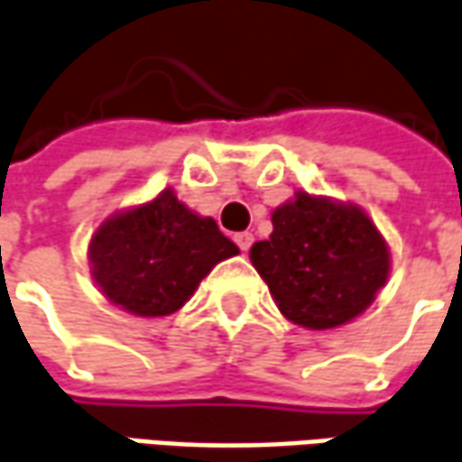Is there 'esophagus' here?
Listing matches in <instances>:
<instances>
[{
	"mask_svg": "<svg viewBox=\"0 0 462 462\" xmlns=\"http://www.w3.org/2000/svg\"><path fill=\"white\" fill-rule=\"evenodd\" d=\"M235 245H237V247H240V250H250V245H253V235H250V232H237V235H235Z\"/></svg>",
	"mask_w": 462,
	"mask_h": 462,
	"instance_id": "esophagus-1",
	"label": "esophagus"
}]
</instances>
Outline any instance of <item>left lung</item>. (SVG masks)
Here are the masks:
<instances>
[{"label": "left lung", "instance_id": "8db88e82", "mask_svg": "<svg viewBox=\"0 0 462 462\" xmlns=\"http://www.w3.org/2000/svg\"><path fill=\"white\" fill-rule=\"evenodd\" d=\"M250 260L285 319L316 331L359 316L389 273L387 245L362 209L306 191L273 212L271 240Z\"/></svg>", "mask_w": 462, "mask_h": 462}]
</instances>
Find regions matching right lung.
Segmentation results:
<instances>
[{"mask_svg":"<svg viewBox=\"0 0 462 462\" xmlns=\"http://www.w3.org/2000/svg\"><path fill=\"white\" fill-rule=\"evenodd\" d=\"M237 255L212 217H199L171 191L103 222L90 240L100 291L136 316H169L225 257Z\"/></svg>","mask_w":462,"mask_h":462,"instance_id":"add662e5","label":"right lung"}]
</instances>
